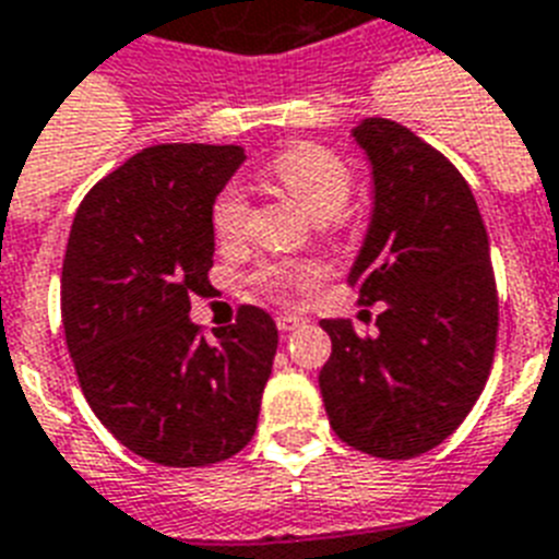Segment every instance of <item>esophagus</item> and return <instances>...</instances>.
Wrapping results in <instances>:
<instances>
[{"label":"esophagus","instance_id":"esophagus-1","mask_svg":"<svg viewBox=\"0 0 559 559\" xmlns=\"http://www.w3.org/2000/svg\"><path fill=\"white\" fill-rule=\"evenodd\" d=\"M275 324H278L281 333H289V330H295V326H301L304 319L301 316H278V321H275Z\"/></svg>","mask_w":559,"mask_h":559}]
</instances>
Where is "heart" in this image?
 I'll return each instance as SVG.
<instances>
[{
	"mask_svg": "<svg viewBox=\"0 0 559 559\" xmlns=\"http://www.w3.org/2000/svg\"><path fill=\"white\" fill-rule=\"evenodd\" d=\"M270 175L278 180L295 201L301 203L312 217L330 221L347 206L353 192V171L344 157L326 146L301 143L281 152L270 163ZM249 224L247 192L238 183L224 186L212 203V233L221 243H235L243 238ZM321 270L310 261H270L258 266L252 284L275 298H287L293 289L310 287L319 281Z\"/></svg>",
	"mask_w": 559,
	"mask_h": 559,
	"instance_id": "b5f03b06",
	"label": "heart"
}]
</instances>
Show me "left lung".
Here are the masks:
<instances>
[{"label": "left lung", "mask_w": 559, "mask_h": 559, "mask_svg": "<svg viewBox=\"0 0 559 559\" xmlns=\"http://www.w3.org/2000/svg\"><path fill=\"white\" fill-rule=\"evenodd\" d=\"M353 138L373 163V221L347 284L384 304L376 335L321 321L333 353L319 384L335 437L411 460L460 428L497 350L500 298L471 186L442 152L384 117Z\"/></svg>", "instance_id": "8db88e82"}]
</instances>
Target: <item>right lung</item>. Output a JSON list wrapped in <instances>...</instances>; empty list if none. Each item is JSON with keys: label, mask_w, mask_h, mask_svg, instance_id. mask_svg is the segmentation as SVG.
Returning a JSON list of instances; mask_svg holds the SVG:
<instances>
[{"label": "right lung", "mask_w": 559, "mask_h": 559, "mask_svg": "<svg viewBox=\"0 0 559 559\" xmlns=\"http://www.w3.org/2000/svg\"><path fill=\"white\" fill-rule=\"evenodd\" d=\"M240 163V146L143 148L91 186L68 235L59 304L83 396L117 442L169 468L252 439L278 347L252 304L217 342L189 321L209 287L212 203Z\"/></svg>", "instance_id": "right-lung-1"}]
</instances>
